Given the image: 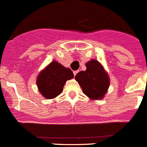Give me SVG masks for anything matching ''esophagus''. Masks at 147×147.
<instances>
[{
  "label": "esophagus",
  "instance_id": "34e87169",
  "mask_svg": "<svg viewBox=\"0 0 147 147\" xmlns=\"http://www.w3.org/2000/svg\"><path fill=\"white\" fill-rule=\"evenodd\" d=\"M79 70H78V71H74V76H76V74H78V73H79Z\"/></svg>",
  "mask_w": 147,
  "mask_h": 147
}]
</instances>
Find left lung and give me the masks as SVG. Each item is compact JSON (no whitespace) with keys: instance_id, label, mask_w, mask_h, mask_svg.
<instances>
[{"instance_id":"left-lung-1","label":"left lung","mask_w":147,"mask_h":147,"mask_svg":"<svg viewBox=\"0 0 147 147\" xmlns=\"http://www.w3.org/2000/svg\"><path fill=\"white\" fill-rule=\"evenodd\" d=\"M87 69L79 72L75 76L83 93L91 99H101L110 85L107 74L96 60H90L86 64Z\"/></svg>"}]
</instances>
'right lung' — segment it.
Wrapping results in <instances>:
<instances>
[{
  "label": "right lung",
  "mask_w": 147,
  "mask_h": 147,
  "mask_svg": "<svg viewBox=\"0 0 147 147\" xmlns=\"http://www.w3.org/2000/svg\"><path fill=\"white\" fill-rule=\"evenodd\" d=\"M74 78L70 68L54 61L41 71L37 80L39 91L46 98H55L63 90L66 81Z\"/></svg>",
  "instance_id": "right-lung-1"
}]
</instances>
